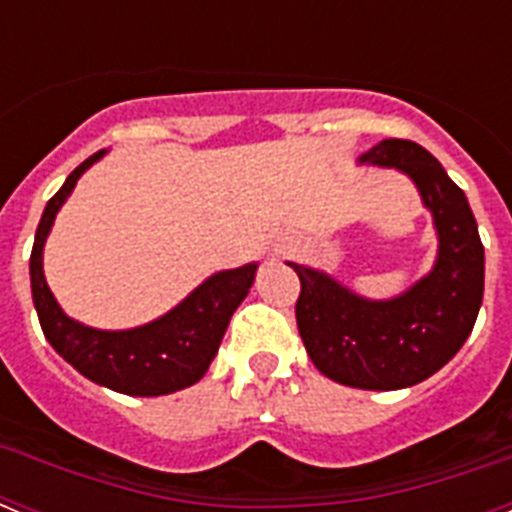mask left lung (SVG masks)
<instances>
[{
  "label": "left lung",
  "instance_id": "left-lung-1",
  "mask_svg": "<svg viewBox=\"0 0 512 512\" xmlns=\"http://www.w3.org/2000/svg\"><path fill=\"white\" fill-rule=\"evenodd\" d=\"M395 166L418 184L438 230V261L410 292L369 302L320 271L289 264L300 277L295 315L318 372L359 390H402L436 374L464 346L485 292V246L467 197L431 153L387 138L359 158Z\"/></svg>",
  "mask_w": 512,
  "mask_h": 512
}]
</instances>
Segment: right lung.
<instances>
[{
	"label": "right lung",
	"mask_w": 512,
	"mask_h": 512,
	"mask_svg": "<svg viewBox=\"0 0 512 512\" xmlns=\"http://www.w3.org/2000/svg\"><path fill=\"white\" fill-rule=\"evenodd\" d=\"M104 151L76 166L40 217L30 253V282L40 328L63 359L92 382L135 397H156L200 382L215 359L235 307L253 284L256 264L220 271L197 287L179 307L135 330H94L66 318L43 277V243L58 207Z\"/></svg>",
	"instance_id": "obj_1"
}]
</instances>
